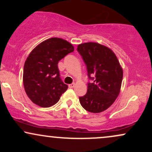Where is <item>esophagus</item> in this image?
I'll list each match as a JSON object with an SVG mask.
<instances>
[{"mask_svg":"<svg viewBox=\"0 0 152 152\" xmlns=\"http://www.w3.org/2000/svg\"><path fill=\"white\" fill-rule=\"evenodd\" d=\"M74 86H75V83H71V84L69 85V88H74Z\"/></svg>","mask_w":152,"mask_h":152,"instance_id":"obj_1","label":"esophagus"}]
</instances>
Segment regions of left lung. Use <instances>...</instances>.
I'll return each mask as SVG.
<instances>
[{
    "mask_svg": "<svg viewBox=\"0 0 152 152\" xmlns=\"http://www.w3.org/2000/svg\"><path fill=\"white\" fill-rule=\"evenodd\" d=\"M77 50L86 66L87 92L79 97L82 107L91 113H100L115 102L121 88L123 70L111 49L97 43L78 45Z\"/></svg>",
    "mask_w": 152,
    "mask_h": 152,
    "instance_id": "obj_1",
    "label": "left lung"
}]
</instances>
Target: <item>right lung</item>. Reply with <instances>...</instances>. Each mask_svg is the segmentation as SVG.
<instances>
[{"label":"right lung","mask_w":152,"mask_h":152,"mask_svg":"<svg viewBox=\"0 0 152 152\" xmlns=\"http://www.w3.org/2000/svg\"><path fill=\"white\" fill-rule=\"evenodd\" d=\"M74 50L66 40L51 38L31 52L24 64L23 81L26 94L34 104L50 107L67 90L68 86L60 77L58 64Z\"/></svg>","instance_id":"right-lung-1"}]
</instances>
